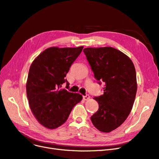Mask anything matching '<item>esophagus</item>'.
Listing matches in <instances>:
<instances>
[{"label":"esophagus","instance_id":"1","mask_svg":"<svg viewBox=\"0 0 159 159\" xmlns=\"http://www.w3.org/2000/svg\"><path fill=\"white\" fill-rule=\"evenodd\" d=\"M89 99V95H86L85 96H83V99L85 101H87Z\"/></svg>","mask_w":159,"mask_h":159}]
</instances>
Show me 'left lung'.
I'll use <instances>...</instances> for the list:
<instances>
[{"label": "left lung", "mask_w": 159, "mask_h": 159, "mask_svg": "<svg viewBox=\"0 0 159 159\" xmlns=\"http://www.w3.org/2000/svg\"><path fill=\"white\" fill-rule=\"evenodd\" d=\"M83 51L95 79L105 84L103 94L93 98L99 109L91 121L101 132H111L132 110L137 91L134 66L126 54L113 47H88Z\"/></svg>", "instance_id": "left-lung-1"}]
</instances>
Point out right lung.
<instances>
[{
    "mask_svg": "<svg viewBox=\"0 0 159 159\" xmlns=\"http://www.w3.org/2000/svg\"><path fill=\"white\" fill-rule=\"evenodd\" d=\"M83 47L48 48L30 67L26 85L29 107L38 121L47 129L63 125L75 105L82 99L80 94L61 88L64 83L69 88L65 77Z\"/></svg>",
    "mask_w": 159,
    "mask_h": 159,
    "instance_id": "add662e5",
    "label": "right lung"
}]
</instances>
